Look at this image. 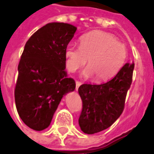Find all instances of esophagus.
Wrapping results in <instances>:
<instances>
[{
  "label": "esophagus",
  "instance_id": "34e87169",
  "mask_svg": "<svg viewBox=\"0 0 154 154\" xmlns=\"http://www.w3.org/2000/svg\"><path fill=\"white\" fill-rule=\"evenodd\" d=\"M81 85H82V82H78V81L76 82V90H78V88H79V86Z\"/></svg>",
  "mask_w": 154,
  "mask_h": 154
}]
</instances>
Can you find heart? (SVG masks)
Instances as JSON below:
<instances>
[{"instance_id": "obj_1", "label": "heart", "mask_w": 154, "mask_h": 154, "mask_svg": "<svg viewBox=\"0 0 154 154\" xmlns=\"http://www.w3.org/2000/svg\"><path fill=\"white\" fill-rule=\"evenodd\" d=\"M66 67L75 72L86 63L85 77H94L95 82H104L118 73L126 61V47L108 33L95 30L82 35L80 47L69 43L64 51Z\"/></svg>"}]
</instances>
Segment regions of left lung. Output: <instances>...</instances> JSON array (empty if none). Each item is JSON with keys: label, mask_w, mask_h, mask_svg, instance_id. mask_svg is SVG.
I'll use <instances>...</instances> for the list:
<instances>
[{"label": "left lung", "mask_w": 154, "mask_h": 154, "mask_svg": "<svg viewBox=\"0 0 154 154\" xmlns=\"http://www.w3.org/2000/svg\"><path fill=\"white\" fill-rule=\"evenodd\" d=\"M133 69V62L126 63L109 82L80 86L82 111L78 123L84 133L94 134L108 128L120 116L132 84Z\"/></svg>", "instance_id": "1"}]
</instances>
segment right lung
Instances as JSON below:
<instances>
[{"label": "right lung", "instance_id": "add662e5", "mask_svg": "<svg viewBox=\"0 0 154 154\" xmlns=\"http://www.w3.org/2000/svg\"><path fill=\"white\" fill-rule=\"evenodd\" d=\"M77 27L51 22L26 42L17 70L14 90L16 108L23 123L35 131L50 125L62 98L76 88L65 71V48Z\"/></svg>", "mask_w": 154, "mask_h": 154}]
</instances>
